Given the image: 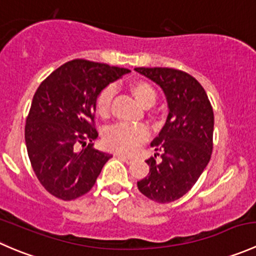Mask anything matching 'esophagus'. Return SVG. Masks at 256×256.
I'll return each instance as SVG.
<instances>
[{
  "label": "esophagus",
  "mask_w": 256,
  "mask_h": 256,
  "mask_svg": "<svg viewBox=\"0 0 256 256\" xmlns=\"http://www.w3.org/2000/svg\"><path fill=\"white\" fill-rule=\"evenodd\" d=\"M116 156L118 157V158L124 160V161H126L128 164H131V162L134 161V157L131 156H128V154H116Z\"/></svg>",
  "instance_id": "esophagus-1"
}]
</instances>
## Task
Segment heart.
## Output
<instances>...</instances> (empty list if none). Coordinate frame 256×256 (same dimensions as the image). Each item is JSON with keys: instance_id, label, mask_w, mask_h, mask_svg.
<instances>
[{"instance_id": "heart-1", "label": "heart", "mask_w": 256, "mask_h": 256, "mask_svg": "<svg viewBox=\"0 0 256 256\" xmlns=\"http://www.w3.org/2000/svg\"><path fill=\"white\" fill-rule=\"evenodd\" d=\"M130 89L138 104L142 105L144 108H150L156 102L157 94L148 82H142V80L134 82ZM114 92L115 90L112 86H106L98 95L95 108H96V112L102 118L109 114ZM147 136H148V130L144 125L120 122L105 131L104 142L109 148L115 150V151L131 154L138 150V147L146 140Z\"/></svg>"}]
</instances>
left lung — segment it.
<instances>
[{
  "label": "left lung",
  "mask_w": 256,
  "mask_h": 256,
  "mask_svg": "<svg viewBox=\"0 0 256 256\" xmlns=\"http://www.w3.org/2000/svg\"><path fill=\"white\" fill-rule=\"evenodd\" d=\"M156 82L167 100L168 115L151 147L147 177L138 180L144 196L158 203L180 200L207 167L213 150L214 114L207 92L192 76L172 68H135ZM157 150L162 158L157 160Z\"/></svg>",
  "instance_id": "8db88e82"
}]
</instances>
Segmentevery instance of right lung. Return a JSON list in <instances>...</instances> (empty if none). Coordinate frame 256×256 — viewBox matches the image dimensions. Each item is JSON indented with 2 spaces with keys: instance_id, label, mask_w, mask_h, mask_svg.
<instances>
[{
  "instance_id": "obj_1",
  "label": "right lung",
  "mask_w": 256,
  "mask_h": 256,
  "mask_svg": "<svg viewBox=\"0 0 256 256\" xmlns=\"http://www.w3.org/2000/svg\"><path fill=\"white\" fill-rule=\"evenodd\" d=\"M128 73L76 59L56 69L36 92L26 121V146L36 176L54 197L72 200L89 192L112 157L92 148L95 102L102 89Z\"/></svg>"
}]
</instances>
